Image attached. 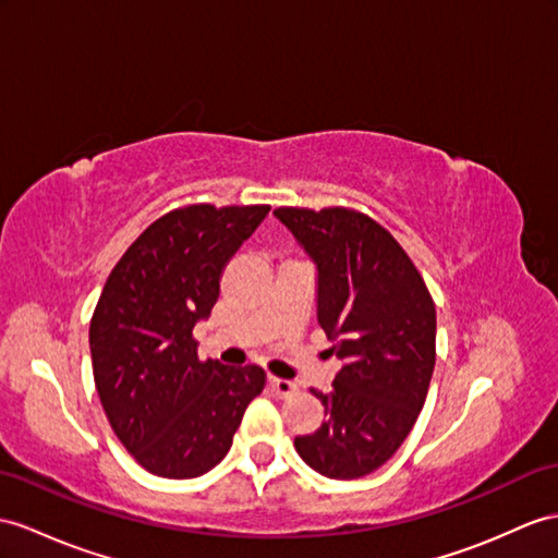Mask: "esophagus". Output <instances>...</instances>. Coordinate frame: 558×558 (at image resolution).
<instances>
[{
  "mask_svg": "<svg viewBox=\"0 0 558 558\" xmlns=\"http://www.w3.org/2000/svg\"><path fill=\"white\" fill-rule=\"evenodd\" d=\"M269 388L275 390L277 398H289L295 392V384L287 381V378H269Z\"/></svg>",
  "mask_w": 558,
  "mask_h": 558,
  "instance_id": "34e87169",
  "label": "esophagus"
}]
</instances>
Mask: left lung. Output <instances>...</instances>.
Segmentation results:
<instances>
[{
  "mask_svg": "<svg viewBox=\"0 0 558 558\" xmlns=\"http://www.w3.org/2000/svg\"><path fill=\"white\" fill-rule=\"evenodd\" d=\"M317 267V322L341 360L326 421L293 440L310 469L350 481L384 466L410 436L436 366V305L386 229L357 210L277 208Z\"/></svg>",
  "mask_w": 558,
  "mask_h": 558,
  "instance_id": "8db88e82",
  "label": "left lung"
}]
</instances>
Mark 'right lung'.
<instances>
[{
  "mask_svg": "<svg viewBox=\"0 0 558 558\" xmlns=\"http://www.w3.org/2000/svg\"><path fill=\"white\" fill-rule=\"evenodd\" d=\"M269 206L177 208L132 243L106 279L89 324L94 384L118 440L160 478L220 464L260 366L201 362L194 326L210 317L227 263Z\"/></svg>",
  "mask_w": 558,
  "mask_h": 558,
  "instance_id": "obj_1",
  "label": "right lung"
}]
</instances>
